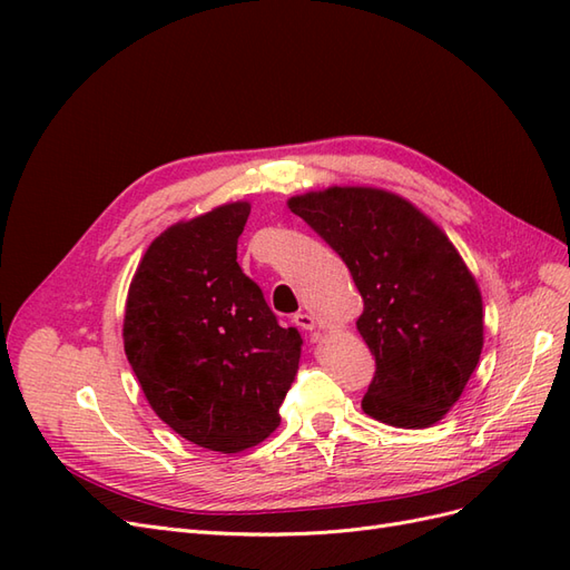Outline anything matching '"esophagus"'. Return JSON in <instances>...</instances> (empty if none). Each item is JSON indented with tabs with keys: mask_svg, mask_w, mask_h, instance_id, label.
<instances>
[{
	"mask_svg": "<svg viewBox=\"0 0 570 570\" xmlns=\"http://www.w3.org/2000/svg\"><path fill=\"white\" fill-rule=\"evenodd\" d=\"M292 321H295V325L299 327V331H314V327H316V318L312 314H304V312L292 316Z\"/></svg>",
	"mask_w": 570,
	"mask_h": 570,
	"instance_id": "esophagus-1",
	"label": "esophagus"
}]
</instances>
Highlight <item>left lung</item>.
<instances>
[{
  "label": "left lung",
  "instance_id": "8db88e82",
  "mask_svg": "<svg viewBox=\"0 0 570 570\" xmlns=\"http://www.w3.org/2000/svg\"><path fill=\"white\" fill-rule=\"evenodd\" d=\"M364 299L356 327L375 356L364 411L396 428L438 423L482 352V299L454 245L416 206L385 189L327 187L292 197Z\"/></svg>",
  "mask_w": 570,
  "mask_h": 570
}]
</instances>
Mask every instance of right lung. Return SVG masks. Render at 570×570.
Returning a JSON list of instances; mask_svg holds the SVG:
<instances>
[{
	"mask_svg": "<svg viewBox=\"0 0 570 570\" xmlns=\"http://www.w3.org/2000/svg\"><path fill=\"white\" fill-rule=\"evenodd\" d=\"M249 204L176 223L145 252L128 289L124 344L149 406L185 440L235 454L281 425L302 356L237 264Z\"/></svg>",
	"mask_w": 570,
	"mask_h": 570,
	"instance_id": "1",
	"label": "right lung"
}]
</instances>
